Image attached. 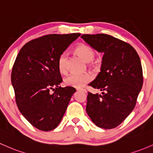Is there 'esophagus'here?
Wrapping results in <instances>:
<instances>
[{
    "mask_svg": "<svg viewBox=\"0 0 153 153\" xmlns=\"http://www.w3.org/2000/svg\"><path fill=\"white\" fill-rule=\"evenodd\" d=\"M77 90H79V91H84V92H86V90L84 89H81V88H80V89H77Z\"/></svg>",
    "mask_w": 153,
    "mask_h": 153,
    "instance_id": "1",
    "label": "esophagus"
}]
</instances>
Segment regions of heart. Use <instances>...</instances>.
<instances>
[{"instance_id": "1", "label": "heart", "mask_w": 153, "mask_h": 153, "mask_svg": "<svg viewBox=\"0 0 153 153\" xmlns=\"http://www.w3.org/2000/svg\"><path fill=\"white\" fill-rule=\"evenodd\" d=\"M75 53L84 61L90 62L94 59L96 52L92 48L85 44H81L75 49ZM58 69L61 73L64 74L67 71V56L65 53L61 54L58 59ZM93 64H90L92 65ZM91 80V75L89 73L70 74L64 78V83L67 86L81 88Z\"/></svg>"}]
</instances>
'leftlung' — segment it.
I'll list each match as a JSON object with an SVG mask.
<instances>
[{
	"instance_id": "1",
	"label": "left lung",
	"mask_w": 153,
	"mask_h": 153,
	"mask_svg": "<svg viewBox=\"0 0 153 153\" xmlns=\"http://www.w3.org/2000/svg\"><path fill=\"white\" fill-rule=\"evenodd\" d=\"M81 38L104 53L101 72L89 86L102 94L88 92L86 111L97 127L112 129L135 108L143 84L139 56L130 44L105 33L83 34Z\"/></svg>"
}]
</instances>
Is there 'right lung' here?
Here are the masks:
<instances>
[{
  "label": "right lung",
  "instance_id": "1",
  "mask_svg": "<svg viewBox=\"0 0 153 153\" xmlns=\"http://www.w3.org/2000/svg\"><path fill=\"white\" fill-rule=\"evenodd\" d=\"M80 36L75 33L40 36L27 42L16 58L11 76L16 103L22 116L40 131L55 129L76 91L71 86H59L62 78L57 62Z\"/></svg>",
  "mask_w": 153,
  "mask_h": 153
}]
</instances>
